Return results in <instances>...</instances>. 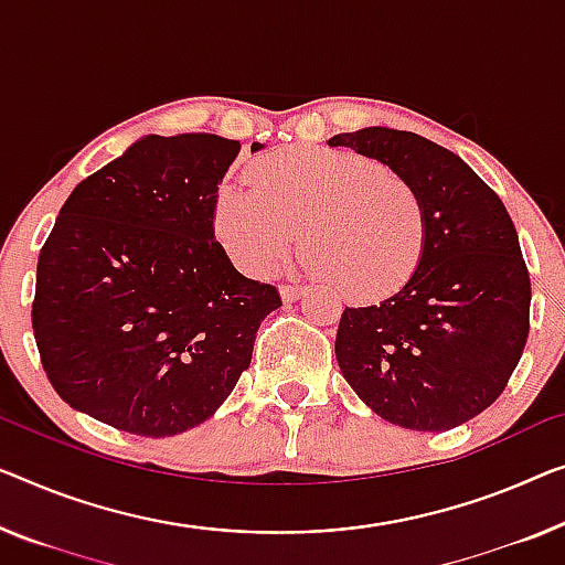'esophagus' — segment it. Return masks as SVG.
Returning <instances> with one entry per match:
<instances>
[{
  "mask_svg": "<svg viewBox=\"0 0 565 565\" xmlns=\"http://www.w3.org/2000/svg\"><path fill=\"white\" fill-rule=\"evenodd\" d=\"M279 294H281L284 301H297L301 294H305V289H301V286H294V284H284Z\"/></svg>",
  "mask_w": 565,
  "mask_h": 565,
  "instance_id": "obj_1",
  "label": "esophagus"
}]
</instances>
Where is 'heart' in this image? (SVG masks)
Masks as SVG:
<instances>
[{
    "instance_id": "heart-1",
    "label": "heart",
    "mask_w": 565,
    "mask_h": 565,
    "mask_svg": "<svg viewBox=\"0 0 565 565\" xmlns=\"http://www.w3.org/2000/svg\"><path fill=\"white\" fill-rule=\"evenodd\" d=\"M213 228L248 276L274 271L301 231L309 271L350 299L375 301L416 271L426 210L414 184L375 159L291 147L256 157L246 184L217 192Z\"/></svg>"
}]
</instances>
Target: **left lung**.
Listing matches in <instances>:
<instances>
[{
  "label": "left lung",
  "instance_id": "1",
  "mask_svg": "<svg viewBox=\"0 0 565 565\" xmlns=\"http://www.w3.org/2000/svg\"><path fill=\"white\" fill-rule=\"evenodd\" d=\"M330 147L377 159L414 184L424 254L393 297L344 307L334 355L360 401L411 431H449L490 408L523 355L530 276L502 200L465 159L418 134L365 126Z\"/></svg>",
  "mask_w": 565,
  "mask_h": 565
}]
</instances>
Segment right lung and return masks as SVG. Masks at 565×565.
Returning a JSON list of instances; mask_svg holds the SVG:
<instances>
[{"label": "right lung", "instance_id": "obj_1", "mask_svg": "<svg viewBox=\"0 0 565 565\" xmlns=\"http://www.w3.org/2000/svg\"><path fill=\"white\" fill-rule=\"evenodd\" d=\"M238 151L217 134H147L65 200L38 258L32 330L71 408L162 439L213 416L248 370L281 299L215 241Z\"/></svg>", "mask_w": 565, "mask_h": 565}]
</instances>
